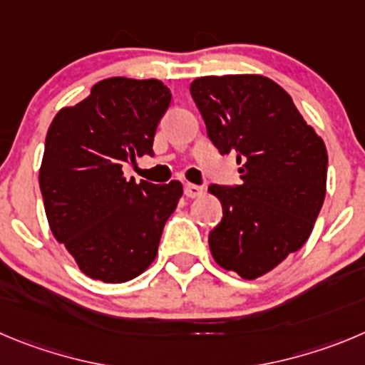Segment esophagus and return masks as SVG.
I'll list each match as a JSON object with an SVG mask.
<instances>
[{
	"label": "esophagus",
	"instance_id": "obj_1",
	"mask_svg": "<svg viewBox=\"0 0 365 365\" xmlns=\"http://www.w3.org/2000/svg\"><path fill=\"white\" fill-rule=\"evenodd\" d=\"M202 194H203V189L200 185H194V183H187L185 185L187 198H200Z\"/></svg>",
	"mask_w": 365,
	"mask_h": 365
}]
</instances>
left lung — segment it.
Returning a JSON list of instances; mask_svg holds the SVG:
<instances>
[{
  "label": "left lung",
  "instance_id": "1",
  "mask_svg": "<svg viewBox=\"0 0 365 365\" xmlns=\"http://www.w3.org/2000/svg\"><path fill=\"white\" fill-rule=\"evenodd\" d=\"M190 95L210 142L241 165V185L209 187L223 207L210 252L225 270L257 279L308 241L326 196V145L263 75L198 77Z\"/></svg>",
  "mask_w": 365,
  "mask_h": 365
}]
</instances>
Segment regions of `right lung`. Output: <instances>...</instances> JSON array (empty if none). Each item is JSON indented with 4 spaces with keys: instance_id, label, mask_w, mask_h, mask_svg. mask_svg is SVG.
<instances>
[{
    "instance_id": "add662e5",
    "label": "right lung",
    "mask_w": 365,
    "mask_h": 365,
    "mask_svg": "<svg viewBox=\"0 0 365 365\" xmlns=\"http://www.w3.org/2000/svg\"><path fill=\"white\" fill-rule=\"evenodd\" d=\"M171 91L156 79L111 77L50 124L39 187L50 230L88 277L125 282L148 270L182 183L125 180L122 167L153 155Z\"/></svg>"
}]
</instances>
